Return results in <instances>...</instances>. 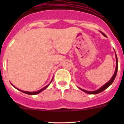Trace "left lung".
<instances>
[{"mask_svg":"<svg viewBox=\"0 0 124 124\" xmlns=\"http://www.w3.org/2000/svg\"><path fill=\"white\" fill-rule=\"evenodd\" d=\"M101 33L104 36V37H107V36L105 35L104 33L103 32H102V31H100ZM116 70H115V72H114V74H113V76H112V77L111 78V79H110V80H109V81L107 82V83H106V84H104V85H103L102 87H101L100 88L98 89L96 91H86V90H84V89H81L80 88V87H79V88L81 89V91H83L85 92L86 93H87V94H98V93H101L102 91H104L105 89H106L107 88V87H109V86L111 85L112 84V83L114 82V81L115 78H116V75H117V69H118V60H117V55H116Z\"/></svg>","mask_w":124,"mask_h":124,"instance_id":"left-lung-1","label":"left lung"}]
</instances>
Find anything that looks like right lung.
Listing matches in <instances>:
<instances>
[{
    "mask_svg": "<svg viewBox=\"0 0 124 124\" xmlns=\"http://www.w3.org/2000/svg\"><path fill=\"white\" fill-rule=\"evenodd\" d=\"M53 81V79H52V80H51V82H50V83H51V81ZM12 86H14V87H15V88L17 89H18V90L20 91H21V92H22V93H25V94H29V95H36V94H39V93H41V92H42L43 91L45 90V89L46 88H47V87H48L49 85H50V84H48V85H47V86H46L45 87H43V88H42V89H40V90L37 91H35V92H28V91H25L20 90V89H19L17 88V87H15V86H14V85H13V84H12Z\"/></svg>",
    "mask_w": 124,
    "mask_h": 124,
    "instance_id": "1",
    "label": "right lung"
}]
</instances>
